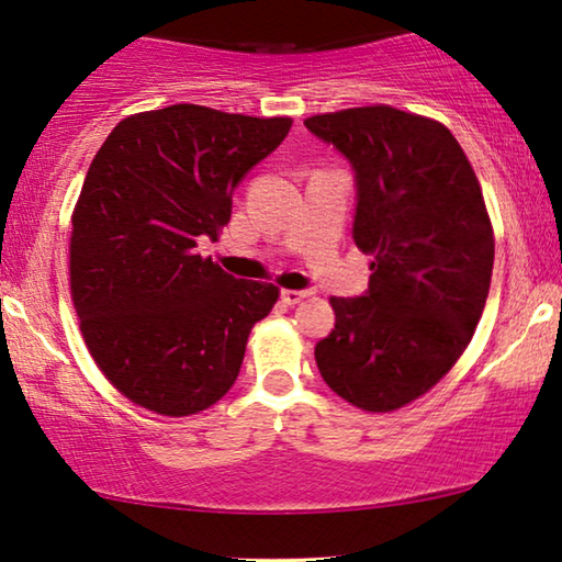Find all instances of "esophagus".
I'll list each match as a JSON object with an SVG mask.
<instances>
[{
  "mask_svg": "<svg viewBox=\"0 0 562 562\" xmlns=\"http://www.w3.org/2000/svg\"><path fill=\"white\" fill-rule=\"evenodd\" d=\"M307 295H311V290H282L280 292L284 305H297L300 300H305Z\"/></svg>",
  "mask_w": 562,
  "mask_h": 562,
  "instance_id": "obj_1",
  "label": "esophagus"
}]
</instances>
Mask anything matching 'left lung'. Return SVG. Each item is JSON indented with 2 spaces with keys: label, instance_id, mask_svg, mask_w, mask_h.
Segmentation results:
<instances>
[{
  "label": "left lung",
  "instance_id": "obj_1",
  "mask_svg": "<svg viewBox=\"0 0 562 562\" xmlns=\"http://www.w3.org/2000/svg\"><path fill=\"white\" fill-rule=\"evenodd\" d=\"M353 170V241L374 257L369 290L330 297L315 344L323 382L367 413L438 384L469 346L494 270V234L469 157L446 126L392 106L305 120Z\"/></svg>",
  "mask_w": 562,
  "mask_h": 562
}]
</instances>
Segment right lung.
<instances>
[{"label":"right lung","mask_w":562,"mask_h":562,"mask_svg":"<svg viewBox=\"0 0 562 562\" xmlns=\"http://www.w3.org/2000/svg\"><path fill=\"white\" fill-rule=\"evenodd\" d=\"M292 120L172 104L126 116L86 172L70 232V295L93 361L153 413L216 405L239 376L249 330L278 303L199 255L232 218L244 176Z\"/></svg>","instance_id":"right-lung-1"}]
</instances>
